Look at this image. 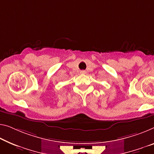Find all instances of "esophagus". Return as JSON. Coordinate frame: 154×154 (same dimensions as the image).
<instances>
[{"label": "esophagus", "mask_w": 154, "mask_h": 154, "mask_svg": "<svg viewBox=\"0 0 154 154\" xmlns=\"http://www.w3.org/2000/svg\"><path fill=\"white\" fill-rule=\"evenodd\" d=\"M80 74H86V72H85V71H84V70H82V71H80Z\"/></svg>", "instance_id": "34e87169"}]
</instances>
